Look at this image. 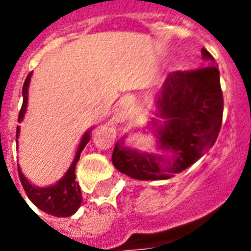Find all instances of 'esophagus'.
I'll list each match as a JSON object with an SVG mask.
<instances>
[{
	"label": "esophagus",
	"instance_id": "esophagus-1",
	"mask_svg": "<svg viewBox=\"0 0 251 251\" xmlns=\"http://www.w3.org/2000/svg\"><path fill=\"white\" fill-rule=\"evenodd\" d=\"M127 103H129V102H127Z\"/></svg>",
	"mask_w": 251,
	"mask_h": 251
}]
</instances>
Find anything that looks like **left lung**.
Returning a JSON list of instances; mask_svg holds the SVG:
<instances>
[{
	"instance_id": "left-lung-1",
	"label": "left lung",
	"mask_w": 251,
	"mask_h": 251,
	"mask_svg": "<svg viewBox=\"0 0 251 251\" xmlns=\"http://www.w3.org/2000/svg\"><path fill=\"white\" fill-rule=\"evenodd\" d=\"M205 64L196 71L171 72L156 98L160 120L148 124L156 137L157 151L141 152L115 144L111 156L120 172L137 180H167L196 163L214 147L222 125L223 94L219 70L204 48Z\"/></svg>"
}]
</instances>
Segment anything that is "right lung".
<instances>
[{
  "label": "right lung",
  "mask_w": 251,
  "mask_h": 251,
  "mask_svg": "<svg viewBox=\"0 0 251 251\" xmlns=\"http://www.w3.org/2000/svg\"><path fill=\"white\" fill-rule=\"evenodd\" d=\"M30 77H32V72L26 76L23 86V106L20 110L19 114V122L24 120L25 113H26V106H28V88H29ZM91 129H88L84 134H83L82 140L77 145L75 157L72 160L70 168L67 169L62 179L56 181L55 184L48 185V187H37V185L32 184L29 180L26 179L24 174L21 172V168L19 165V176L21 180V184L24 187L25 194L29 198V200L33 204L44 211L47 214L53 216H59V218H67V216L74 215L80 207L82 203V194H80V188L79 184L76 183V176H75V168H76V163L79 161L80 153L87 145L90 138H91ZM20 134V126H17V133H16V138H19ZM17 142V140H16Z\"/></svg>",
  "instance_id": "right-lung-1"
}]
</instances>
